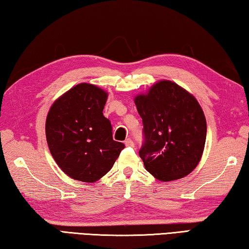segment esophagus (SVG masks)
<instances>
[{
  "instance_id": "esophagus-1",
  "label": "esophagus",
  "mask_w": 249,
  "mask_h": 249,
  "mask_svg": "<svg viewBox=\"0 0 249 249\" xmlns=\"http://www.w3.org/2000/svg\"><path fill=\"white\" fill-rule=\"evenodd\" d=\"M124 143H125V145L126 147H134V141L131 140L130 138H128V139H126L125 141H124Z\"/></svg>"
}]
</instances>
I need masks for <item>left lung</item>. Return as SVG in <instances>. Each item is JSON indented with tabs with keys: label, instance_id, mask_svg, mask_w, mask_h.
Masks as SVG:
<instances>
[{
	"label": "left lung",
	"instance_id": "obj_1",
	"mask_svg": "<svg viewBox=\"0 0 249 249\" xmlns=\"http://www.w3.org/2000/svg\"><path fill=\"white\" fill-rule=\"evenodd\" d=\"M144 141L139 151L148 172L160 181L186 177L201 160L206 119L196 97L163 80L135 97Z\"/></svg>",
	"mask_w": 249,
	"mask_h": 249
}]
</instances>
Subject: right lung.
Listing matches in <instances>:
<instances>
[{"mask_svg":"<svg viewBox=\"0 0 249 249\" xmlns=\"http://www.w3.org/2000/svg\"><path fill=\"white\" fill-rule=\"evenodd\" d=\"M108 92L81 83L60 96L48 111L45 133L58 166L72 179L95 182L109 172L125 145L112 138L104 111Z\"/></svg>","mask_w":249,"mask_h":249,"instance_id":"right-lung-1","label":"right lung"}]
</instances>
